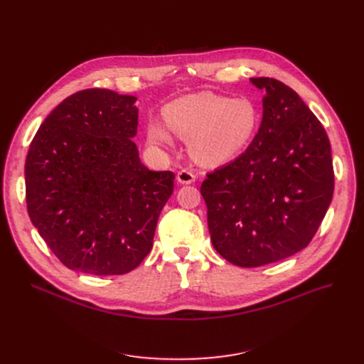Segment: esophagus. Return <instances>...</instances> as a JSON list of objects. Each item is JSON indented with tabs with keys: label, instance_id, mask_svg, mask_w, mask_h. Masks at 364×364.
Returning a JSON list of instances; mask_svg holds the SVG:
<instances>
[{
	"label": "esophagus",
	"instance_id": "obj_1",
	"mask_svg": "<svg viewBox=\"0 0 364 364\" xmlns=\"http://www.w3.org/2000/svg\"><path fill=\"white\" fill-rule=\"evenodd\" d=\"M196 176L190 169H181L177 174V181L181 184H192L195 181Z\"/></svg>",
	"mask_w": 364,
	"mask_h": 364
}]
</instances>
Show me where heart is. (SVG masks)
Here are the masks:
<instances>
[{"mask_svg":"<svg viewBox=\"0 0 364 364\" xmlns=\"http://www.w3.org/2000/svg\"><path fill=\"white\" fill-rule=\"evenodd\" d=\"M164 118L166 127L158 121L147 124V140L151 146H174L171 129L188 140V151L196 162L215 166L230 162L251 143L259 114L247 99L198 92L166 105Z\"/></svg>","mask_w":364,"mask_h":364,"instance_id":"obj_1","label":"heart"}]
</instances>
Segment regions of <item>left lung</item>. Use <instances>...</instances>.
<instances>
[{"label":"left lung","mask_w":364,"mask_h":364,"mask_svg":"<svg viewBox=\"0 0 364 364\" xmlns=\"http://www.w3.org/2000/svg\"><path fill=\"white\" fill-rule=\"evenodd\" d=\"M251 82L265 91L258 132L237 159L200 186L215 251L239 267L304 250L333 196L331 143L316 114L274 78Z\"/></svg>","instance_id":"8db88e82"}]
</instances>
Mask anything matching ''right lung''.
I'll return each instance as SVG.
<instances>
[{
  "instance_id": "1",
  "label": "right lung",
  "mask_w": 364,
  "mask_h": 364,
  "mask_svg": "<svg viewBox=\"0 0 364 364\" xmlns=\"http://www.w3.org/2000/svg\"><path fill=\"white\" fill-rule=\"evenodd\" d=\"M137 97L90 88L57 106L31 143L26 203L32 224L68 269L125 274L150 252L174 172L139 156Z\"/></svg>"
}]
</instances>
